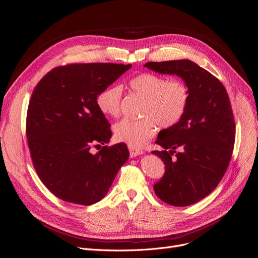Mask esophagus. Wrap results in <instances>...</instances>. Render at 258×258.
Here are the masks:
<instances>
[{
	"mask_svg": "<svg viewBox=\"0 0 258 258\" xmlns=\"http://www.w3.org/2000/svg\"><path fill=\"white\" fill-rule=\"evenodd\" d=\"M142 154H143V151H141V150H137V148L130 147V156H131V158L137 157V156L142 155Z\"/></svg>",
	"mask_w": 258,
	"mask_h": 258,
	"instance_id": "esophagus-1",
	"label": "esophagus"
}]
</instances>
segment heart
<instances>
[{
    "label": "heart",
    "mask_w": 258,
    "mask_h": 258,
    "mask_svg": "<svg viewBox=\"0 0 258 258\" xmlns=\"http://www.w3.org/2000/svg\"><path fill=\"white\" fill-rule=\"evenodd\" d=\"M134 94L143 99L140 116L142 119H123L114 126L115 138L130 147L140 148L150 141L161 128L177 125L185 116L190 100V90L184 80L156 73L144 72L128 81ZM122 89L110 86L101 90L96 98L98 110L105 116L116 118L121 112Z\"/></svg>",
    "instance_id": "heart-1"
}]
</instances>
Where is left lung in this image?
Returning a JSON list of instances; mask_svg holds the SVG:
<instances>
[{
  "label": "left lung",
  "instance_id": "8db88e82",
  "mask_svg": "<svg viewBox=\"0 0 258 258\" xmlns=\"http://www.w3.org/2000/svg\"><path fill=\"white\" fill-rule=\"evenodd\" d=\"M144 67L178 75L190 90L181 122L158 135L156 143L164 150L152 153L165 165L164 175L154 185L157 197L175 207L192 205L214 190L231 160L235 123L228 93L218 78L191 60L150 61Z\"/></svg>",
  "mask_w": 258,
  "mask_h": 258
}]
</instances>
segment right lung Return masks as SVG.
<instances>
[{"instance_id":"add662e5","label":"right lung","mask_w":258,"mask_h":258,"mask_svg":"<svg viewBox=\"0 0 258 258\" xmlns=\"http://www.w3.org/2000/svg\"><path fill=\"white\" fill-rule=\"evenodd\" d=\"M132 64L91 62L54 68L36 85L28 105L26 135L40 181L58 199L89 206L108 191L128 159L124 143L104 145L111 124L98 110V93Z\"/></svg>"}]
</instances>
